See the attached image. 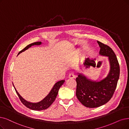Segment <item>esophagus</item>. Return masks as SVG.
I'll list each match as a JSON object with an SVG mask.
<instances>
[{
    "instance_id": "obj_1",
    "label": "esophagus",
    "mask_w": 129,
    "mask_h": 129,
    "mask_svg": "<svg viewBox=\"0 0 129 129\" xmlns=\"http://www.w3.org/2000/svg\"><path fill=\"white\" fill-rule=\"evenodd\" d=\"M68 78L70 79H74L75 78V75L74 73H71L69 75Z\"/></svg>"
}]
</instances>
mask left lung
Here are the masks:
<instances>
[{
    "mask_svg": "<svg viewBox=\"0 0 129 129\" xmlns=\"http://www.w3.org/2000/svg\"><path fill=\"white\" fill-rule=\"evenodd\" d=\"M100 47V55L107 56L110 69L105 78L99 81L92 80L77 73L76 96L81 103L89 108L103 105L109 102L115 90L120 76V66L114 51L109 46L97 41Z\"/></svg>",
    "mask_w": 129,
    "mask_h": 129,
    "instance_id": "8db88e82",
    "label": "left lung"
}]
</instances>
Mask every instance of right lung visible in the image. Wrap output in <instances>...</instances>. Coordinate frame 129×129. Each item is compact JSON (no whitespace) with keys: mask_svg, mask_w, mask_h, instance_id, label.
<instances>
[{"mask_svg":"<svg viewBox=\"0 0 129 129\" xmlns=\"http://www.w3.org/2000/svg\"><path fill=\"white\" fill-rule=\"evenodd\" d=\"M41 44H42V42H34V43L30 44L27 46H26V47L24 49H23L22 51H20L18 53V55L20 53H22V52H24V51L28 49L30 47H31L33 45H40ZM64 82V80H60L57 82H56V83L54 84V85L53 86V87H52V89H51V91H50L49 94L45 98H44L42 101H41L38 103H31L24 100L23 98L19 95L18 91L16 90V88H15L13 83V85L14 86L15 91H16L17 94L18 95L20 101L22 102V103L25 106H26L27 108H28V109H31L32 110L41 111V110H43L48 109V108L49 107L51 106V105L53 103V102L55 101L56 97L58 95L59 88H60V87L63 84Z\"/></svg>","mask_w":129,"mask_h":129,"instance_id":"obj_1","label":"right lung"}]
</instances>
